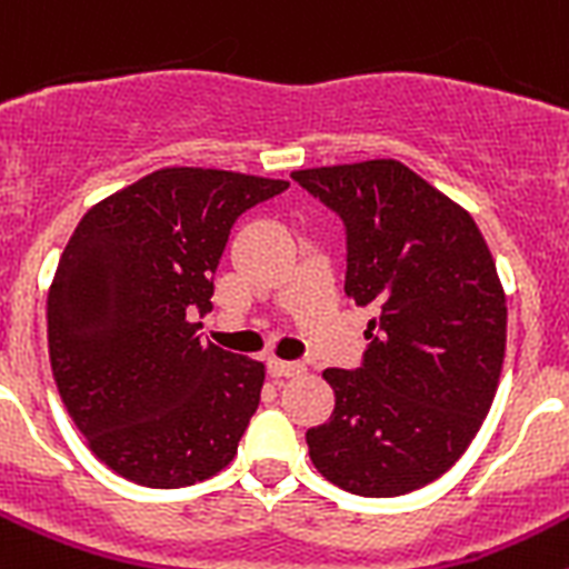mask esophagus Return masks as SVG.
<instances>
[{
  "label": "esophagus",
  "mask_w": 569,
  "mask_h": 569,
  "mask_svg": "<svg viewBox=\"0 0 569 569\" xmlns=\"http://www.w3.org/2000/svg\"><path fill=\"white\" fill-rule=\"evenodd\" d=\"M268 373L273 376V379H290V376L305 373V365H299V361H284V359H276V356H270Z\"/></svg>",
  "instance_id": "obj_1"
}]
</instances>
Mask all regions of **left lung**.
I'll use <instances>...</instances> for the list:
<instances>
[{
  "instance_id": "1",
  "label": "left lung",
  "mask_w": 569,
  "mask_h": 569,
  "mask_svg": "<svg viewBox=\"0 0 569 569\" xmlns=\"http://www.w3.org/2000/svg\"><path fill=\"white\" fill-rule=\"evenodd\" d=\"M341 216L345 293L379 310L359 370H325L336 407L310 461L341 490L390 499L461 459L490 413L507 299L479 224L396 159L290 173Z\"/></svg>"
}]
</instances>
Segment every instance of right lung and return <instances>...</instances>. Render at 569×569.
<instances>
[{
	"label": "right lung",
	"mask_w": 569,
	"mask_h": 569,
	"mask_svg": "<svg viewBox=\"0 0 569 569\" xmlns=\"http://www.w3.org/2000/svg\"><path fill=\"white\" fill-rule=\"evenodd\" d=\"M284 179L162 168L82 216L48 293L59 396L99 461L144 487H184L233 461L264 365L199 328L233 222Z\"/></svg>",
	"instance_id": "1"
}]
</instances>
